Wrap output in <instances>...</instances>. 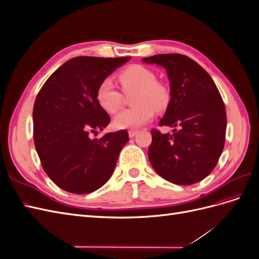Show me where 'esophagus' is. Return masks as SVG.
<instances>
[{
	"instance_id": "esophagus-1",
	"label": "esophagus",
	"mask_w": 259,
	"mask_h": 259,
	"mask_svg": "<svg viewBox=\"0 0 259 259\" xmlns=\"http://www.w3.org/2000/svg\"><path fill=\"white\" fill-rule=\"evenodd\" d=\"M137 134H138V131H135V130H131V131L128 132V136H130V138H134Z\"/></svg>"
}]
</instances>
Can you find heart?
<instances>
[{
	"label": "heart",
	"instance_id": "heart-1",
	"mask_svg": "<svg viewBox=\"0 0 259 259\" xmlns=\"http://www.w3.org/2000/svg\"><path fill=\"white\" fill-rule=\"evenodd\" d=\"M119 80L125 94H133V108L117 114L113 124L119 130H134L143 126L152 119L156 110L165 108L169 100V93L162 83L156 82L155 74L143 66L134 65L120 73ZM99 106L108 113H115L122 106L123 96L115 88L111 79L101 82L96 92Z\"/></svg>",
	"mask_w": 259,
	"mask_h": 259
}]
</instances>
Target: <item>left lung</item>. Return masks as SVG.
<instances>
[{
	"instance_id": "8db88e82",
	"label": "left lung",
	"mask_w": 259,
	"mask_h": 259,
	"mask_svg": "<svg viewBox=\"0 0 259 259\" xmlns=\"http://www.w3.org/2000/svg\"><path fill=\"white\" fill-rule=\"evenodd\" d=\"M165 69L170 100L160 126L177 127L173 134L152 130L148 158L162 178L192 185L214 169L225 146L227 115L213 79L199 64L180 54L143 59Z\"/></svg>"
}]
</instances>
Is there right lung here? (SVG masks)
<instances>
[{
  "mask_svg": "<svg viewBox=\"0 0 259 259\" xmlns=\"http://www.w3.org/2000/svg\"><path fill=\"white\" fill-rule=\"evenodd\" d=\"M131 57L80 56L59 67L42 86L33 107L34 146L43 169L62 190L91 193L111 177L128 133L97 139L110 116L96 98L99 84Z\"/></svg>",
  "mask_w": 259,
  "mask_h": 259,
  "instance_id": "1",
  "label": "right lung"
}]
</instances>
